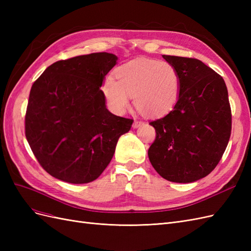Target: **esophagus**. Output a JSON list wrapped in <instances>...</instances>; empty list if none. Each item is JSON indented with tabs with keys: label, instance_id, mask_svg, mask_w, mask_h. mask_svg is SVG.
Masks as SVG:
<instances>
[{
	"label": "esophagus",
	"instance_id": "34e87169",
	"mask_svg": "<svg viewBox=\"0 0 251 251\" xmlns=\"http://www.w3.org/2000/svg\"><path fill=\"white\" fill-rule=\"evenodd\" d=\"M142 124H143V121H141V120H135L134 124H133V126L136 128V127L140 126Z\"/></svg>",
	"mask_w": 251,
	"mask_h": 251
}]
</instances>
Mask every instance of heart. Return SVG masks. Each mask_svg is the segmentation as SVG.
Instances as JSON below:
<instances>
[{
  "label": "heart",
  "instance_id": "heart-1",
  "mask_svg": "<svg viewBox=\"0 0 251 251\" xmlns=\"http://www.w3.org/2000/svg\"><path fill=\"white\" fill-rule=\"evenodd\" d=\"M115 78H105L101 91L109 108L116 113H123L133 97L138 111L148 116H161L172 111L179 100V72L164 60H132L117 68Z\"/></svg>",
  "mask_w": 251,
  "mask_h": 251
}]
</instances>
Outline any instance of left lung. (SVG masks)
I'll use <instances>...</instances> for the list:
<instances>
[{
  "mask_svg": "<svg viewBox=\"0 0 251 251\" xmlns=\"http://www.w3.org/2000/svg\"><path fill=\"white\" fill-rule=\"evenodd\" d=\"M179 72L181 89L174 109L151 121L156 138L148 155L166 180L189 183L215 170L231 134V109L221 75L192 57L162 55Z\"/></svg>",
  "mask_w": 251,
  "mask_h": 251,
  "instance_id": "obj_1",
  "label": "left lung"
}]
</instances>
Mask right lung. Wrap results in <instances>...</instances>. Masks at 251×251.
I'll use <instances>...</instances> for the list:
<instances>
[{
	"mask_svg": "<svg viewBox=\"0 0 251 251\" xmlns=\"http://www.w3.org/2000/svg\"><path fill=\"white\" fill-rule=\"evenodd\" d=\"M117 56L91 53L58 60L31 87L25 135L35 158L52 177L89 183L109 165L118 138L133 119L105 108L100 87Z\"/></svg>",
	"mask_w": 251,
	"mask_h": 251,
	"instance_id": "obj_1",
	"label": "right lung"
}]
</instances>
